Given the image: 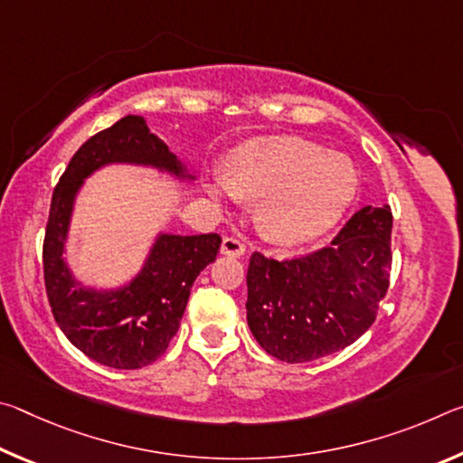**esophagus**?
Here are the masks:
<instances>
[{
	"mask_svg": "<svg viewBox=\"0 0 463 463\" xmlns=\"http://www.w3.org/2000/svg\"><path fill=\"white\" fill-rule=\"evenodd\" d=\"M221 253L229 255V257H241V255H245V245H242L239 239L226 237L221 245Z\"/></svg>",
	"mask_w": 463,
	"mask_h": 463,
	"instance_id": "esophagus-1",
	"label": "esophagus"
}]
</instances>
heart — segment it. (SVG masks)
<instances>
[{"mask_svg":"<svg viewBox=\"0 0 463 463\" xmlns=\"http://www.w3.org/2000/svg\"><path fill=\"white\" fill-rule=\"evenodd\" d=\"M351 159L302 138H263L239 146L222 175L203 184L214 203L260 202L257 222L279 245H300L341 221L357 194Z\"/></svg>","mask_w":463,"mask_h":463,"instance_id":"b5f03b06","label":"heart"}]
</instances>
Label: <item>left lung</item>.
Here are the masks:
<instances>
[{
	"label": "left lung",
	"mask_w": 463,
	"mask_h": 463,
	"mask_svg": "<svg viewBox=\"0 0 463 463\" xmlns=\"http://www.w3.org/2000/svg\"><path fill=\"white\" fill-rule=\"evenodd\" d=\"M390 234V206H365L317 253L288 261L250 255L247 323L257 343L286 364L355 343L388 292Z\"/></svg>",
	"instance_id": "8db88e82"
}]
</instances>
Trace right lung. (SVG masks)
<instances>
[{
  "instance_id": "obj_1",
  "label": "right lung",
  "mask_w": 463,
  "mask_h": 463,
  "mask_svg": "<svg viewBox=\"0 0 463 463\" xmlns=\"http://www.w3.org/2000/svg\"><path fill=\"white\" fill-rule=\"evenodd\" d=\"M153 167L177 179H194L143 116H124L98 132L69 161L52 192L43 265L52 317L77 349L101 365L138 370L165 354L182 323L195 278L213 263L222 239L210 234L159 232L143 268L112 289L83 286L67 265L65 242L75 198L85 179L106 165Z\"/></svg>"
}]
</instances>
